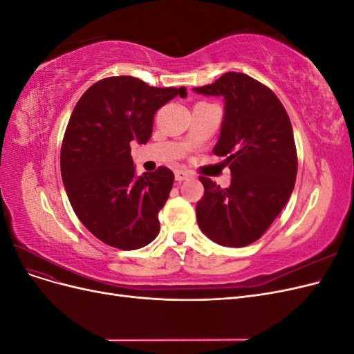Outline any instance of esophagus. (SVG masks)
<instances>
[{
	"label": "esophagus",
	"instance_id": "obj_1",
	"mask_svg": "<svg viewBox=\"0 0 354 354\" xmlns=\"http://www.w3.org/2000/svg\"><path fill=\"white\" fill-rule=\"evenodd\" d=\"M189 177H190V174L187 173V171H183V169H177V171H176V180H177V181L187 180Z\"/></svg>",
	"mask_w": 354,
	"mask_h": 354
}]
</instances>
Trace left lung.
Wrapping results in <instances>:
<instances>
[{"label": "left lung", "mask_w": 354, "mask_h": 354, "mask_svg": "<svg viewBox=\"0 0 354 354\" xmlns=\"http://www.w3.org/2000/svg\"><path fill=\"white\" fill-rule=\"evenodd\" d=\"M194 91L224 99L212 152L226 156L232 173L226 189L199 177L198 224L211 241L241 248L263 236L292 194L298 168L292 125L277 95L245 73L227 72Z\"/></svg>", "instance_id": "obj_1"}]
</instances>
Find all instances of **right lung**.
Returning a JSON list of instances; mask_svg holds the SVG:
<instances>
[{"mask_svg": "<svg viewBox=\"0 0 354 354\" xmlns=\"http://www.w3.org/2000/svg\"><path fill=\"white\" fill-rule=\"evenodd\" d=\"M176 95L186 97V88L111 77L93 84L71 115L60 151L63 185L80 221L113 248L138 250L158 236L174 174L159 167L136 176L130 143H147L156 111Z\"/></svg>", "mask_w": 354, "mask_h": 354, "instance_id": "add662e5", "label": "right lung"}]
</instances>
